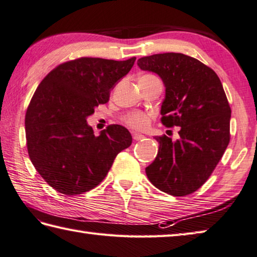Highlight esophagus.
Returning <instances> with one entry per match:
<instances>
[{
    "mask_svg": "<svg viewBox=\"0 0 257 257\" xmlns=\"http://www.w3.org/2000/svg\"><path fill=\"white\" fill-rule=\"evenodd\" d=\"M133 138L136 142H139V140H143L145 138V136L142 134H137V133H133Z\"/></svg>",
    "mask_w": 257,
    "mask_h": 257,
    "instance_id": "esophagus-1",
    "label": "esophagus"
}]
</instances>
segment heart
I'll return each instance as SVG.
<instances>
[{
  "label": "heart",
  "instance_id": "b5f03b06",
  "mask_svg": "<svg viewBox=\"0 0 257 257\" xmlns=\"http://www.w3.org/2000/svg\"><path fill=\"white\" fill-rule=\"evenodd\" d=\"M123 121L127 123L129 127L137 130H144L150 123L149 114L142 111H134L129 112L123 117Z\"/></svg>",
  "mask_w": 257,
  "mask_h": 257
}]
</instances>
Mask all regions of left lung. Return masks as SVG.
I'll return each mask as SVG.
<instances>
[{
    "label": "left lung",
    "instance_id": "left-lung-1",
    "mask_svg": "<svg viewBox=\"0 0 257 257\" xmlns=\"http://www.w3.org/2000/svg\"><path fill=\"white\" fill-rule=\"evenodd\" d=\"M137 63L165 84L163 124L180 127L176 142L156 136L158 154L146 174L164 193L192 194L209 178L229 144L232 111L222 82L213 69L183 53L153 54Z\"/></svg>",
    "mask_w": 257,
    "mask_h": 257
}]
</instances>
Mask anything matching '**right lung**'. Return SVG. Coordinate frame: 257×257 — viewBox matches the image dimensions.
I'll list each match as a JSON object with an SVG mask.
<instances>
[{
  "label": "right lung",
  "instance_id": "right-lung-1",
  "mask_svg": "<svg viewBox=\"0 0 257 257\" xmlns=\"http://www.w3.org/2000/svg\"><path fill=\"white\" fill-rule=\"evenodd\" d=\"M136 61L79 58L59 64L39 87L25 114L29 157L37 172L57 192L73 196L102 182L133 137L120 124L94 136L87 118Z\"/></svg>",
  "mask_w": 257,
  "mask_h": 257
}]
</instances>
